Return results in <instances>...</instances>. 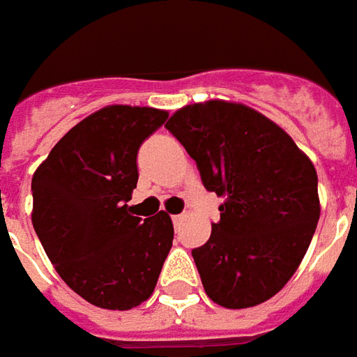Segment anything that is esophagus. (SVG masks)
Returning a JSON list of instances; mask_svg holds the SVG:
<instances>
[{
  "instance_id": "obj_1",
  "label": "esophagus",
  "mask_w": 357,
  "mask_h": 357,
  "mask_svg": "<svg viewBox=\"0 0 357 357\" xmlns=\"http://www.w3.org/2000/svg\"><path fill=\"white\" fill-rule=\"evenodd\" d=\"M183 219H185V213H178V215H172V221H174L176 225H178V223H181Z\"/></svg>"
}]
</instances>
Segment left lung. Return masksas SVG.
<instances>
[{"instance_id": "left-lung-1", "label": "left lung", "mask_w": 357, "mask_h": 357, "mask_svg": "<svg viewBox=\"0 0 357 357\" xmlns=\"http://www.w3.org/2000/svg\"><path fill=\"white\" fill-rule=\"evenodd\" d=\"M166 128L217 193L221 219L193 249L207 296L225 308L268 301L296 273L320 219L318 176L284 130L241 102L176 110Z\"/></svg>"}]
</instances>
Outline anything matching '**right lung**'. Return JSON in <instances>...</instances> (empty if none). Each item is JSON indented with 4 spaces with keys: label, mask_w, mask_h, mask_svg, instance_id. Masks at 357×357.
I'll list each match as a JSON object with an SVG mask.
<instances>
[{
    "label": "right lung",
    "mask_w": 357,
    "mask_h": 357,
    "mask_svg": "<svg viewBox=\"0 0 357 357\" xmlns=\"http://www.w3.org/2000/svg\"><path fill=\"white\" fill-rule=\"evenodd\" d=\"M166 118L152 106H105L68 130L33 174L35 233L59 277L98 308L148 301L172 249V217L140 219L128 205L138 148Z\"/></svg>",
    "instance_id": "right-lung-1"
}]
</instances>
